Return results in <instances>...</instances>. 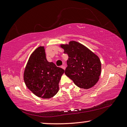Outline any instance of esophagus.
Wrapping results in <instances>:
<instances>
[{
    "label": "esophagus",
    "mask_w": 127,
    "mask_h": 127,
    "mask_svg": "<svg viewBox=\"0 0 127 127\" xmlns=\"http://www.w3.org/2000/svg\"><path fill=\"white\" fill-rule=\"evenodd\" d=\"M61 68H63V69H65V65H62V66H61Z\"/></svg>",
    "instance_id": "1"
}]
</instances>
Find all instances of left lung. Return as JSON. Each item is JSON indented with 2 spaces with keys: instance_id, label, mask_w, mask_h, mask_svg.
<instances>
[{
  "instance_id": "1",
  "label": "left lung",
  "mask_w": 127,
  "mask_h": 127,
  "mask_svg": "<svg viewBox=\"0 0 127 127\" xmlns=\"http://www.w3.org/2000/svg\"><path fill=\"white\" fill-rule=\"evenodd\" d=\"M61 47L68 56L66 76L80 88L88 89L95 85L101 73V63L98 56L76 41L62 45Z\"/></svg>"
}]
</instances>
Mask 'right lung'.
<instances>
[{"instance_id":"right-lung-1","label":"right lung","mask_w":127,"mask_h":127,"mask_svg":"<svg viewBox=\"0 0 127 127\" xmlns=\"http://www.w3.org/2000/svg\"><path fill=\"white\" fill-rule=\"evenodd\" d=\"M64 70L46 59L43 46L36 49L30 56L24 73L28 89L42 98L53 97L59 91V83Z\"/></svg>"}]
</instances>
